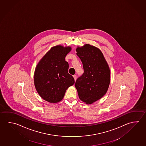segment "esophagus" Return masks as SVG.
I'll use <instances>...</instances> for the list:
<instances>
[{"mask_svg": "<svg viewBox=\"0 0 146 146\" xmlns=\"http://www.w3.org/2000/svg\"><path fill=\"white\" fill-rule=\"evenodd\" d=\"M73 77H74V80H75V81H76V80L77 78V76L76 75H74V76H73Z\"/></svg>", "mask_w": 146, "mask_h": 146, "instance_id": "34e87169", "label": "esophagus"}]
</instances>
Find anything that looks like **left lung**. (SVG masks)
Returning a JSON list of instances; mask_svg holds the SVG:
<instances>
[{"instance_id": "obj_1", "label": "left lung", "mask_w": 146, "mask_h": 146, "mask_svg": "<svg viewBox=\"0 0 146 146\" xmlns=\"http://www.w3.org/2000/svg\"><path fill=\"white\" fill-rule=\"evenodd\" d=\"M77 55L81 60L84 72L75 84L79 99L92 104L103 97L110 82V70L102 52L96 47L86 44L78 46Z\"/></svg>"}]
</instances>
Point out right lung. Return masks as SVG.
<instances>
[{
    "instance_id": "right-lung-1",
    "label": "right lung",
    "mask_w": 146,
    "mask_h": 146,
    "mask_svg": "<svg viewBox=\"0 0 146 146\" xmlns=\"http://www.w3.org/2000/svg\"><path fill=\"white\" fill-rule=\"evenodd\" d=\"M71 50L69 46H53L36 66L34 85L40 97L48 102H60L67 89L75 83L73 77L68 73L69 64L65 60Z\"/></svg>"
}]
</instances>
